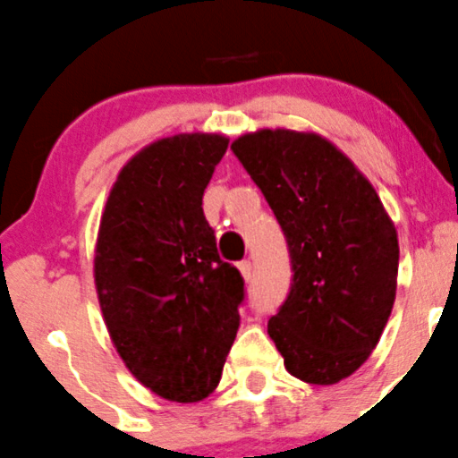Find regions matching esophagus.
Returning <instances> with one entry per match:
<instances>
[{"mask_svg":"<svg viewBox=\"0 0 458 458\" xmlns=\"http://www.w3.org/2000/svg\"><path fill=\"white\" fill-rule=\"evenodd\" d=\"M237 267H239V272H242V276L245 278V281H250V278H252V274H254L252 263H250V261H242Z\"/></svg>","mask_w":458,"mask_h":458,"instance_id":"obj_1","label":"esophagus"}]
</instances>
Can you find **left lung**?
<instances>
[{
  "instance_id": "left-lung-1",
  "label": "left lung",
  "mask_w": 458,
  "mask_h": 458,
  "mask_svg": "<svg viewBox=\"0 0 458 458\" xmlns=\"http://www.w3.org/2000/svg\"><path fill=\"white\" fill-rule=\"evenodd\" d=\"M230 148L290 250V293L269 318V338L293 377L340 382L367 362L391 316L399 267L391 216L353 162L316 133L261 129Z\"/></svg>"
}]
</instances>
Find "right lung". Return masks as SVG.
<instances>
[{"label":"right lung","mask_w":458,"mask_h":458,"mask_svg":"<svg viewBox=\"0 0 458 458\" xmlns=\"http://www.w3.org/2000/svg\"><path fill=\"white\" fill-rule=\"evenodd\" d=\"M228 148L216 133L144 147L109 192L94 278L112 343L168 402L208 397L237 338L243 276L216 252L201 197Z\"/></svg>","instance_id":"add662e5"}]
</instances>
